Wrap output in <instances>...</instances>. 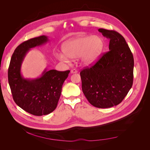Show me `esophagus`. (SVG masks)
<instances>
[{
	"mask_svg": "<svg viewBox=\"0 0 150 150\" xmlns=\"http://www.w3.org/2000/svg\"><path fill=\"white\" fill-rule=\"evenodd\" d=\"M78 72V71L74 69H72L71 70V74H74V73H77Z\"/></svg>",
	"mask_w": 150,
	"mask_h": 150,
	"instance_id": "obj_1",
	"label": "esophagus"
}]
</instances>
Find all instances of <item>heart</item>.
<instances>
[{"label": "heart", "instance_id": "obj_1", "mask_svg": "<svg viewBox=\"0 0 150 150\" xmlns=\"http://www.w3.org/2000/svg\"><path fill=\"white\" fill-rule=\"evenodd\" d=\"M104 46L103 40L94 35L78 36L66 40L62 45L63 54L58 59L66 61L67 57L75 59L79 57L80 62L84 67H91L98 61Z\"/></svg>", "mask_w": 150, "mask_h": 150}]
</instances>
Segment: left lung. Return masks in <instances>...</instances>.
<instances>
[{
	"instance_id": "8db88e82",
	"label": "left lung",
	"mask_w": 150,
	"mask_h": 150,
	"mask_svg": "<svg viewBox=\"0 0 150 150\" xmlns=\"http://www.w3.org/2000/svg\"><path fill=\"white\" fill-rule=\"evenodd\" d=\"M98 31L110 39L109 51L80 75L83 92L90 104L108 108L119 104L132 87L134 59L120 34L104 29Z\"/></svg>"
}]
</instances>
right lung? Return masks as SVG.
<instances>
[{
	"label": "right lung",
	"instance_id": "right-lung-1",
	"mask_svg": "<svg viewBox=\"0 0 150 150\" xmlns=\"http://www.w3.org/2000/svg\"><path fill=\"white\" fill-rule=\"evenodd\" d=\"M49 41L46 35H41L22 42L13 52L8 70V81L15 103L26 112L35 116L46 115L57 107L61 96L62 86L70 71H47L41 76L25 78L21 67L26 54L30 49Z\"/></svg>",
	"mask_w": 150,
	"mask_h": 150
}]
</instances>
